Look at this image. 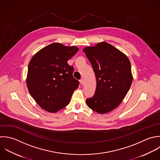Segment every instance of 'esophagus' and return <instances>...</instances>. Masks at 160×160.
<instances>
[{
    "label": "esophagus",
    "mask_w": 160,
    "mask_h": 160,
    "mask_svg": "<svg viewBox=\"0 0 160 160\" xmlns=\"http://www.w3.org/2000/svg\"><path fill=\"white\" fill-rule=\"evenodd\" d=\"M80 83L82 85H83V84L84 83V80H83V79L80 80Z\"/></svg>",
    "instance_id": "1"
}]
</instances>
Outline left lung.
<instances>
[{
    "label": "left lung",
    "mask_w": 160,
    "mask_h": 160,
    "mask_svg": "<svg viewBox=\"0 0 160 160\" xmlns=\"http://www.w3.org/2000/svg\"><path fill=\"white\" fill-rule=\"evenodd\" d=\"M83 52L97 79L95 93L86 100L87 105L100 114L110 112L120 105L132 85L130 62L124 53L105 42L85 47Z\"/></svg>",
    "instance_id": "obj_1"
}]
</instances>
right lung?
Instances as JSON below:
<instances>
[{"instance_id":"right-lung-1","label":"right lung","mask_w":160,"mask_h":160,"mask_svg":"<svg viewBox=\"0 0 160 160\" xmlns=\"http://www.w3.org/2000/svg\"><path fill=\"white\" fill-rule=\"evenodd\" d=\"M79 48L60 43H51L31 58L26 78L28 92L37 103L49 113H56L70 102L79 85L73 78V67L67 61Z\"/></svg>"}]
</instances>
